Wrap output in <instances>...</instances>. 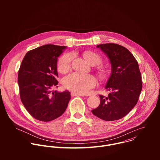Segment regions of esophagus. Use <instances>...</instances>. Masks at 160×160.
<instances>
[{
	"mask_svg": "<svg viewBox=\"0 0 160 160\" xmlns=\"http://www.w3.org/2000/svg\"><path fill=\"white\" fill-rule=\"evenodd\" d=\"M72 96H85L84 94H78V93H76V92H72L71 93Z\"/></svg>",
	"mask_w": 160,
	"mask_h": 160,
	"instance_id": "1",
	"label": "esophagus"
}]
</instances>
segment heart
<instances>
[{
    "label": "heart",
    "instance_id": "obj_1",
    "mask_svg": "<svg viewBox=\"0 0 160 160\" xmlns=\"http://www.w3.org/2000/svg\"><path fill=\"white\" fill-rule=\"evenodd\" d=\"M85 59L92 65H97L101 62L100 56L95 52H86L83 54ZM73 55L66 54L63 55L59 60L58 68L61 73H66L70 69ZM98 75L101 78H104L107 76V72L102 68L98 70ZM64 87L74 92L87 94L89 90L95 87L96 80L92 75H84L78 73H73L64 78L62 80Z\"/></svg>",
    "mask_w": 160,
    "mask_h": 160
}]
</instances>
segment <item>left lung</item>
<instances>
[{
  "mask_svg": "<svg viewBox=\"0 0 160 160\" xmlns=\"http://www.w3.org/2000/svg\"><path fill=\"white\" fill-rule=\"evenodd\" d=\"M109 58L111 74L105 87L110 93L100 95L99 106L92 110L97 117L105 121L118 120L138 103L142 87L138 61L125 47L117 43L97 45Z\"/></svg>",
  "mask_w": 160,
  "mask_h": 160,
  "instance_id": "1",
  "label": "left lung"
}]
</instances>
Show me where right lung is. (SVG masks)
<instances>
[{
    "instance_id": "1",
    "label": "right lung",
    "mask_w": 160,
    "mask_h": 160,
    "mask_svg": "<svg viewBox=\"0 0 160 160\" xmlns=\"http://www.w3.org/2000/svg\"><path fill=\"white\" fill-rule=\"evenodd\" d=\"M66 46L48 44L28 51L18 71L19 96L30 115L42 122L61 116L71 96L69 91H52L58 87V58Z\"/></svg>"
}]
</instances>
